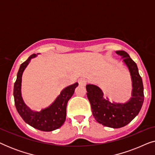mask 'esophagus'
<instances>
[{
    "mask_svg": "<svg viewBox=\"0 0 155 155\" xmlns=\"http://www.w3.org/2000/svg\"><path fill=\"white\" fill-rule=\"evenodd\" d=\"M87 82V80L85 78H80V79L78 80V83H79L80 85L81 86H85Z\"/></svg>",
    "mask_w": 155,
    "mask_h": 155,
    "instance_id": "obj_1",
    "label": "esophagus"
}]
</instances>
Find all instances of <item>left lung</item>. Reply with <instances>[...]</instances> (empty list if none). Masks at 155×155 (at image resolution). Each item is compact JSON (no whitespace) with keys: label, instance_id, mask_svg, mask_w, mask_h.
Here are the masks:
<instances>
[{"label":"left lung","instance_id":"1","mask_svg":"<svg viewBox=\"0 0 155 155\" xmlns=\"http://www.w3.org/2000/svg\"><path fill=\"white\" fill-rule=\"evenodd\" d=\"M123 63L128 68L132 82L131 97L126 102L109 101L104 98L102 90L94 84L86 86L87 96L95 120L103 126L112 128H122L128 124L140 111L144 101L143 80L134 61L124 51H116Z\"/></svg>","mask_w":155,"mask_h":155}]
</instances>
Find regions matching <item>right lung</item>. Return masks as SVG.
I'll return each mask as SVG.
<instances>
[{
	"instance_id": "add662e5",
	"label": "right lung",
	"mask_w": 155,
	"mask_h": 155,
	"mask_svg": "<svg viewBox=\"0 0 155 155\" xmlns=\"http://www.w3.org/2000/svg\"><path fill=\"white\" fill-rule=\"evenodd\" d=\"M38 54L31 55L26 61L20 65L17 75V80L14 84L15 104L18 114L25 123L37 130L49 132L56 130L64 124L66 118L68 101L73 96L75 89L78 86V83L75 82L63 89L54 102L48 107L42 109L39 111L31 110L27 107L22 99L21 92L22 77L23 72L31 59L36 58Z\"/></svg>"
}]
</instances>
